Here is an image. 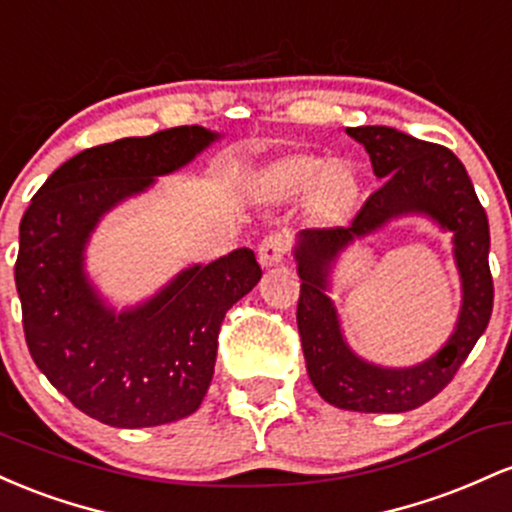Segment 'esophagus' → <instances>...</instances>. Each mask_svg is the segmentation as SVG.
<instances>
[{
  "instance_id": "esophagus-1",
  "label": "esophagus",
  "mask_w": 512,
  "mask_h": 512,
  "mask_svg": "<svg viewBox=\"0 0 512 512\" xmlns=\"http://www.w3.org/2000/svg\"><path fill=\"white\" fill-rule=\"evenodd\" d=\"M287 251H290V234L287 232H273L266 234L258 244V261H261L263 268L278 266L283 261Z\"/></svg>"
}]
</instances>
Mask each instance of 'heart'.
Masks as SVG:
<instances>
[{"label":"heart","mask_w":512,"mask_h":512,"mask_svg":"<svg viewBox=\"0 0 512 512\" xmlns=\"http://www.w3.org/2000/svg\"><path fill=\"white\" fill-rule=\"evenodd\" d=\"M268 200H287L312 191L314 203L326 212H341L355 195V181L343 164H329L317 154H290L268 164L258 176Z\"/></svg>","instance_id":"heart-1"}]
</instances>
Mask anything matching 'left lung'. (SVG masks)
<instances>
[{
  "label": "left lung",
  "instance_id": "8db88e82",
  "mask_svg": "<svg viewBox=\"0 0 512 512\" xmlns=\"http://www.w3.org/2000/svg\"><path fill=\"white\" fill-rule=\"evenodd\" d=\"M346 132L370 154L382 186L365 200L350 227L302 229L297 234L295 261L302 280L297 329L309 380L321 399L346 411L404 413L440 394L486 331L493 309L488 217L467 169L447 147L387 125H360ZM406 214L428 216L453 232L463 307L456 331L438 354L418 366L384 368L360 359L347 346L328 297L330 271L355 238Z\"/></svg>",
  "mask_w": 512,
  "mask_h": 512
}]
</instances>
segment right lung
<instances>
[{"label": "right lung", "mask_w": 512, "mask_h": 512, "mask_svg": "<svg viewBox=\"0 0 512 512\" xmlns=\"http://www.w3.org/2000/svg\"><path fill=\"white\" fill-rule=\"evenodd\" d=\"M215 140L220 132L181 125L84 149L50 174L21 220L14 278L33 363L106 426H162L198 411L222 319L261 280L244 246L183 268L157 295L118 312L86 275V244L101 217Z\"/></svg>", "instance_id": "add662e5"}]
</instances>
